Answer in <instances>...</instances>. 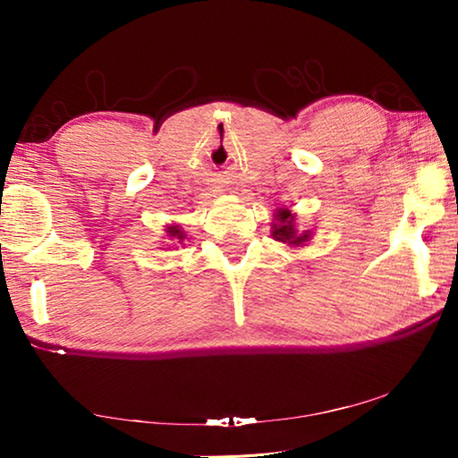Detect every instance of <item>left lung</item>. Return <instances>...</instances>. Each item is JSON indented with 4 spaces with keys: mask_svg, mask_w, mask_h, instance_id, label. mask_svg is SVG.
<instances>
[{
    "mask_svg": "<svg viewBox=\"0 0 458 458\" xmlns=\"http://www.w3.org/2000/svg\"><path fill=\"white\" fill-rule=\"evenodd\" d=\"M273 237L277 242H284L287 246H300L310 240V231H302L298 233L296 229V218L287 208H279L275 212V223H273Z\"/></svg>",
    "mask_w": 458,
    "mask_h": 458,
    "instance_id": "8db88e82",
    "label": "left lung"
}]
</instances>
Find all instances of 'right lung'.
<instances>
[{
	"mask_svg": "<svg viewBox=\"0 0 458 458\" xmlns=\"http://www.w3.org/2000/svg\"><path fill=\"white\" fill-rule=\"evenodd\" d=\"M166 231H168V237H173V240H179V242L185 240V233L181 231V227H177V225H173V227H168Z\"/></svg>",
	"mask_w": 458,
	"mask_h": 458,
	"instance_id": "right-lung-1",
	"label": "right lung"
}]
</instances>
